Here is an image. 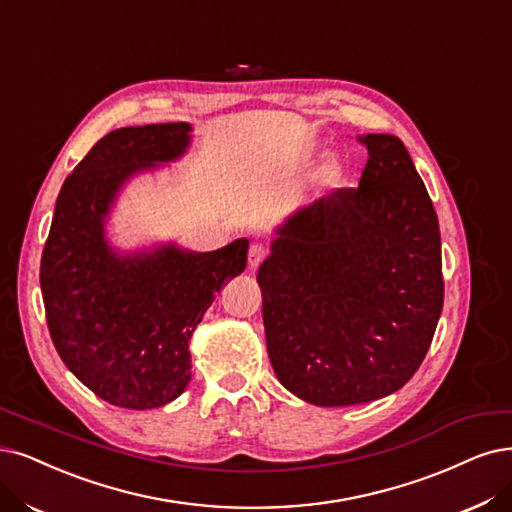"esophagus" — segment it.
I'll return each instance as SVG.
<instances>
[{"label":"esophagus","mask_w":512,"mask_h":512,"mask_svg":"<svg viewBox=\"0 0 512 512\" xmlns=\"http://www.w3.org/2000/svg\"><path fill=\"white\" fill-rule=\"evenodd\" d=\"M268 257V249L263 244H253L249 249V266L257 268L259 263Z\"/></svg>","instance_id":"1"}]
</instances>
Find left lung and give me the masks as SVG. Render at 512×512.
Wrapping results in <instances>:
<instances>
[{"instance_id":"8db88e82","label":"left lung","mask_w":512,"mask_h":512,"mask_svg":"<svg viewBox=\"0 0 512 512\" xmlns=\"http://www.w3.org/2000/svg\"><path fill=\"white\" fill-rule=\"evenodd\" d=\"M358 141L369 151L358 187L293 213L257 274L274 373L318 407L403 388L443 310L439 219L407 147Z\"/></svg>"}]
</instances>
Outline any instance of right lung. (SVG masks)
<instances>
[{"instance_id":"right-lung-1","label":"right lung","mask_w":512,"mask_h":512,"mask_svg":"<svg viewBox=\"0 0 512 512\" xmlns=\"http://www.w3.org/2000/svg\"><path fill=\"white\" fill-rule=\"evenodd\" d=\"M187 122L118 128L73 168L56 198L40 285L52 344L67 369L103 401L162 407L192 380L189 339L215 293L246 268L249 240L211 253L168 242L118 253L105 219L122 185L179 160Z\"/></svg>"}]
</instances>
